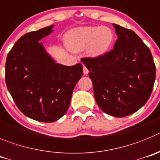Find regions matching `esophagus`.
Listing matches in <instances>:
<instances>
[{
  "instance_id": "esophagus-1",
  "label": "esophagus",
  "mask_w": 160,
  "mask_h": 160,
  "mask_svg": "<svg viewBox=\"0 0 160 160\" xmlns=\"http://www.w3.org/2000/svg\"><path fill=\"white\" fill-rule=\"evenodd\" d=\"M83 74L84 75H87L88 73V68L84 65L83 66Z\"/></svg>"
}]
</instances>
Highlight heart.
Instances as JSON below:
<instances>
[{
	"mask_svg": "<svg viewBox=\"0 0 160 160\" xmlns=\"http://www.w3.org/2000/svg\"><path fill=\"white\" fill-rule=\"evenodd\" d=\"M115 41L113 30L107 26H84L70 32L68 45L72 51L80 52L87 48L89 55L100 57L108 52Z\"/></svg>",
	"mask_w": 160,
	"mask_h": 160,
	"instance_id": "b5f03b06",
	"label": "heart"
}]
</instances>
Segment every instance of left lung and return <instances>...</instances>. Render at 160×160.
Masks as SVG:
<instances>
[{
    "mask_svg": "<svg viewBox=\"0 0 160 160\" xmlns=\"http://www.w3.org/2000/svg\"><path fill=\"white\" fill-rule=\"evenodd\" d=\"M114 48L96 58H82L89 71L96 101L109 116L133 114L147 103L153 89L155 66L150 49L133 31L113 24Z\"/></svg>",
    "mask_w": 160,
    "mask_h": 160,
    "instance_id": "1",
    "label": "left lung"
}]
</instances>
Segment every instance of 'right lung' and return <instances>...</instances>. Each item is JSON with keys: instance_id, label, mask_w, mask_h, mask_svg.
<instances>
[{"instance_id": "add662e5", "label": "right lung", "mask_w": 160, "mask_h": 160, "mask_svg": "<svg viewBox=\"0 0 160 160\" xmlns=\"http://www.w3.org/2000/svg\"><path fill=\"white\" fill-rule=\"evenodd\" d=\"M53 27L22 36L8 52L5 64L6 85L17 108L27 117L46 123L65 114L83 75L81 63L73 66L56 63L40 42L52 32Z\"/></svg>"}]
</instances>
